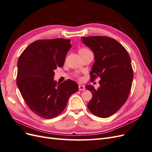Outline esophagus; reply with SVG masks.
I'll list each match as a JSON object with an SVG mask.
<instances>
[{
    "mask_svg": "<svg viewBox=\"0 0 152 152\" xmlns=\"http://www.w3.org/2000/svg\"><path fill=\"white\" fill-rule=\"evenodd\" d=\"M79 91H84L86 89V87L83 85H79Z\"/></svg>",
    "mask_w": 152,
    "mask_h": 152,
    "instance_id": "1",
    "label": "esophagus"
}]
</instances>
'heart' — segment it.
<instances>
[{"label": "heart", "instance_id": "obj_1", "mask_svg": "<svg viewBox=\"0 0 152 152\" xmlns=\"http://www.w3.org/2000/svg\"><path fill=\"white\" fill-rule=\"evenodd\" d=\"M80 50H87V49H80Z\"/></svg>", "mask_w": 152, "mask_h": 152}]
</instances>
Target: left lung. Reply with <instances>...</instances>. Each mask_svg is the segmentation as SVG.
<instances>
[{"label": "left lung", "instance_id": "obj_1", "mask_svg": "<svg viewBox=\"0 0 152 152\" xmlns=\"http://www.w3.org/2000/svg\"><path fill=\"white\" fill-rule=\"evenodd\" d=\"M82 40L94 55L91 79H101L97 90L86 86L93 94L87 107L96 116L108 117L122 107L130 93L133 79L130 56L120 43L108 37H84Z\"/></svg>", "mask_w": 152, "mask_h": 152}]
</instances>
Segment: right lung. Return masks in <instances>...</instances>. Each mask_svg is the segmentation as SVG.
Here are the masks:
<instances>
[{"instance_id": "1", "label": "right lung", "mask_w": 152, "mask_h": 152, "mask_svg": "<svg viewBox=\"0 0 152 152\" xmlns=\"http://www.w3.org/2000/svg\"><path fill=\"white\" fill-rule=\"evenodd\" d=\"M70 39L39 40L30 44L18 61L17 86L31 110L44 118H52L65 108L70 96L79 90L76 82L54 80V70L61 67Z\"/></svg>"}]
</instances>
